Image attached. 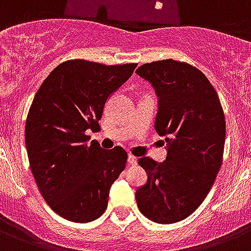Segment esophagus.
I'll use <instances>...</instances> for the list:
<instances>
[{
  "label": "esophagus",
  "instance_id": "34e87169",
  "mask_svg": "<svg viewBox=\"0 0 251 251\" xmlns=\"http://www.w3.org/2000/svg\"><path fill=\"white\" fill-rule=\"evenodd\" d=\"M128 163L136 164V163H137V158L133 157V155H131V154H129V155H128Z\"/></svg>",
  "mask_w": 251,
  "mask_h": 251
}]
</instances>
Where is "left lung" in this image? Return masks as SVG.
Returning a JSON list of instances; mask_svg holds the SVG:
<instances>
[{"label":"left lung","mask_w":251,"mask_h":251,"mask_svg":"<svg viewBox=\"0 0 251 251\" xmlns=\"http://www.w3.org/2000/svg\"><path fill=\"white\" fill-rule=\"evenodd\" d=\"M136 74L157 93L154 128L167 142L162 163L138 159L148 181L136 190V202L148 219L176 223L197 210L219 172L226 142L223 107L203 72L185 62L145 63Z\"/></svg>","instance_id":"8db88e82"}]
</instances>
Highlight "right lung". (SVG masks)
Returning a JSON list of instances; mask_svg holds the SVG:
<instances>
[{
	"instance_id": "1",
	"label": "right lung",
	"mask_w": 251,
	"mask_h": 251,
	"mask_svg": "<svg viewBox=\"0 0 251 251\" xmlns=\"http://www.w3.org/2000/svg\"><path fill=\"white\" fill-rule=\"evenodd\" d=\"M136 63L106 66L71 59L57 66L35 94L25 122L32 175L58 215L88 223L105 212L110 186L127 162V151L88 144L100 126L107 98L127 81Z\"/></svg>"
}]
</instances>
